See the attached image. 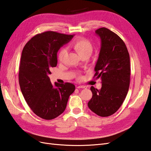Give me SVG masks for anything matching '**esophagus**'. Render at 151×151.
<instances>
[{
	"label": "esophagus",
	"instance_id": "34e87169",
	"mask_svg": "<svg viewBox=\"0 0 151 151\" xmlns=\"http://www.w3.org/2000/svg\"><path fill=\"white\" fill-rule=\"evenodd\" d=\"M76 87H77V88H78V89H80V88H82V89H86V86H78Z\"/></svg>",
	"mask_w": 151,
	"mask_h": 151
}]
</instances>
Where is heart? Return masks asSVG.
<instances>
[{"label":"heart","mask_w":151,"mask_h":151,"mask_svg":"<svg viewBox=\"0 0 151 151\" xmlns=\"http://www.w3.org/2000/svg\"><path fill=\"white\" fill-rule=\"evenodd\" d=\"M71 47L78 52V54L82 57L87 54H91L93 51V45L90 41L84 38H78L73 41L71 44ZM67 53V51L65 48H62L59 51L58 54V59L59 61H62Z\"/></svg>","instance_id":"b5f03b06"}]
</instances>
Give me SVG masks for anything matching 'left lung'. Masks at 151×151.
Here are the masks:
<instances>
[{
    "mask_svg": "<svg viewBox=\"0 0 151 151\" xmlns=\"http://www.w3.org/2000/svg\"><path fill=\"white\" fill-rule=\"evenodd\" d=\"M95 33L100 38L101 47L94 76L102 83L100 89L91 87L93 96L87 105L97 115L107 117L118 110L127 94L130 57L124 42L113 31L101 27Z\"/></svg>",
    "mask_w": 151,
    "mask_h": 151,
    "instance_id": "1",
    "label": "left lung"
}]
</instances>
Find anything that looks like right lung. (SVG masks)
<instances>
[{
  "mask_svg": "<svg viewBox=\"0 0 151 151\" xmlns=\"http://www.w3.org/2000/svg\"><path fill=\"white\" fill-rule=\"evenodd\" d=\"M73 36L46 31L31 38L22 50L19 73L21 91L33 113L44 120L60 115L75 91L74 84L55 82L53 86L49 77L57 65L60 48Z\"/></svg>",
  "mask_w": 151,
  "mask_h": 151,
  "instance_id": "1",
  "label": "right lung"
}]
</instances>
